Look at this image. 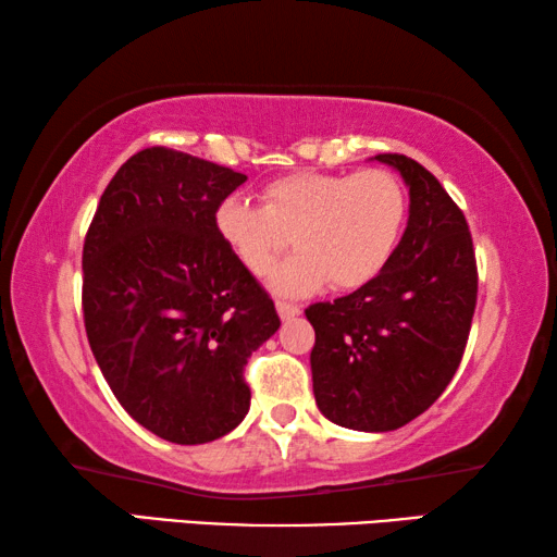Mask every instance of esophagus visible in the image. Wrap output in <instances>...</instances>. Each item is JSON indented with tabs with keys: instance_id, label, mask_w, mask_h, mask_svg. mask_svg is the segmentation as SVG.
Instances as JSON below:
<instances>
[{
	"instance_id": "esophagus-1",
	"label": "esophagus",
	"mask_w": 557,
	"mask_h": 557,
	"mask_svg": "<svg viewBox=\"0 0 557 557\" xmlns=\"http://www.w3.org/2000/svg\"><path fill=\"white\" fill-rule=\"evenodd\" d=\"M275 307H277L280 319H295V317L301 314V307L299 305H292V301H285V299H280Z\"/></svg>"
}]
</instances>
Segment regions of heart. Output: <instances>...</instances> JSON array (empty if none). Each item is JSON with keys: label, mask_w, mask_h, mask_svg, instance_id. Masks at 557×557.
<instances>
[{"label": "heart", "mask_w": 557, "mask_h": 557, "mask_svg": "<svg viewBox=\"0 0 557 557\" xmlns=\"http://www.w3.org/2000/svg\"><path fill=\"white\" fill-rule=\"evenodd\" d=\"M265 206L228 196L215 209V231L250 272H265L285 250L295 256L270 272L280 295H305L326 280L354 289L373 280L400 238L408 199L388 169L358 174L297 172L262 188Z\"/></svg>", "instance_id": "heart-1"}]
</instances>
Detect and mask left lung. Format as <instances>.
Segmentation results:
<instances>
[{
	"label": "left lung",
	"instance_id": "8db88e82",
	"mask_svg": "<svg viewBox=\"0 0 557 557\" xmlns=\"http://www.w3.org/2000/svg\"><path fill=\"white\" fill-rule=\"evenodd\" d=\"M410 188L398 248L373 280L307 309L314 398L324 418L361 432L408 425L447 388L476 307V258L465 213L425 166L379 154Z\"/></svg>",
	"mask_w": 557,
	"mask_h": 557
}]
</instances>
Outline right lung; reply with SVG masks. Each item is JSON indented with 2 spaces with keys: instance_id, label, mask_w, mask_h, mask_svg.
Returning a JSON list of instances; mask_svg holds the SVG:
<instances>
[{
  "instance_id": "right-lung-1",
  "label": "right lung",
  "mask_w": 557,
  "mask_h": 557,
  "mask_svg": "<svg viewBox=\"0 0 557 557\" xmlns=\"http://www.w3.org/2000/svg\"><path fill=\"white\" fill-rule=\"evenodd\" d=\"M245 174L166 147L117 169L83 245L92 356L132 420L176 445L228 435L243 369L280 329L275 305L215 231Z\"/></svg>"
}]
</instances>
